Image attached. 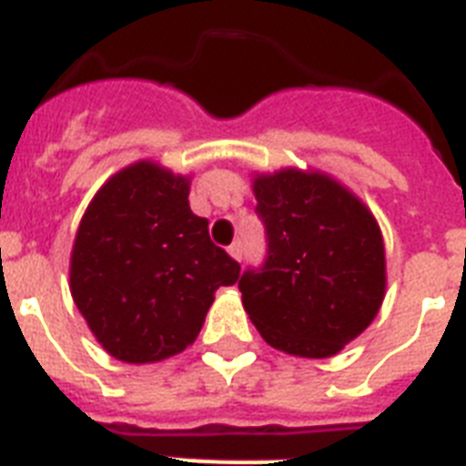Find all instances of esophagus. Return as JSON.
<instances>
[{
  "instance_id": "esophagus-1",
  "label": "esophagus",
  "mask_w": 466,
  "mask_h": 466,
  "mask_svg": "<svg viewBox=\"0 0 466 466\" xmlns=\"http://www.w3.org/2000/svg\"><path fill=\"white\" fill-rule=\"evenodd\" d=\"M228 252H230V257H233V259L240 261L242 259V242L240 240L233 242V245L228 248Z\"/></svg>"
}]
</instances>
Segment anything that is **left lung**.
Returning a JSON list of instances; mask_svg holds the SVG:
<instances>
[{"instance_id":"8db88e82","label":"left lung","mask_w":466,"mask_h":466,"mask_svg":"<svg viewBox=\"0 0 466 466\" xmlns=\"http://www.w3.org/2000/svg\"><path fill=\"white\" fill-rule=\"evenodd\" d=\"M267 259L238 280L271 348L324 360L367 329L386 293V252L371 211L324 173L255 178Z\"/></svg>"}]
</instances>
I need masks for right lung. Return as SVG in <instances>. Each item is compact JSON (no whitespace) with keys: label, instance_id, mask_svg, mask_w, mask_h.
I'll list each match as a JSON object with an SVG mask.
<instances>
[{"label":"right lung","instance_id":"right-lung-1","mask_svg":"<svg viewBox=\"0 0 466 466\" xmlns=\"http://www.w3.org/2000/svg\"><path fill=\"white\" fill-rule=\"evenodd\" d=\"M190 180L152 161L111 176L87 207L71 255V295L111 357L178 355L198 338L214 293L240 264L190 211Z\"/></svg>","mask_w":466,"mask_h":466}]
</instances>
